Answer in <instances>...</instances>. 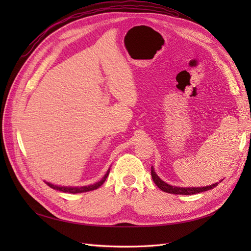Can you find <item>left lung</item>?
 Returning a JSON list of instances; mask_svg holds the SVG:
<instances>
[{"label":"left lung","mask_w":251,"mask_h":251,"mask_svg":"<svg viewBox=\"0 0 251 251\" xmlns=\"http://www.w3.org/2000/svg\"><path fill=\"white\" fill-rule=\"evenodd\" d=\"M151 178H153V181L155 182V184L159 188H160L161 191H163L165 193H169V194H174V195H195V194H199V193H202V192L209 191V189L214 188L218 185V182H217V183H214L211 185H207V186H203V187H178V186H173V185L168 184L166 182H164L163 180L159 178V176L154 171L153 166H151ZM221 181H220V182H221Z\"/></svg>","instance_id":"left-lung-1"}]
</instances>
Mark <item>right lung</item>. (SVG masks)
I'll return each mask as SVG.
<instances>
[{
  "label": "right lung",
  "instance_id": "add662e5",
  "mask_svg": "<svg viewBox=\"0 0 251 251\" xmlns=\"http://www.w3.org/2000/svg\"><path fill=\"white\" fill-rule=\"evenodd\" d=\"M109 174H110V169L107 171V173H105V175L102 177L101 180L96 182V183H94V184H90L87 186H62V185L52 184V183H50V182H46V184L49 185L53 189H56V191L64 192V193H69V194L86 193V192H90V191H94V189H97L98 187L101 186L103 184V182L105 181V179L108 178Z\"/></svg>",
  "mask_w": 251,
  "mask_h": 251
}]
</instances>
